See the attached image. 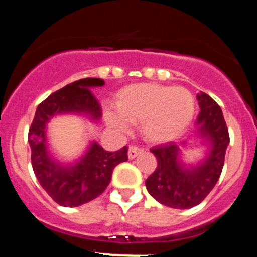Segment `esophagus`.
<instances>
[{
  "label": "esophagus",
  "mask_w": 257,
  "mask_h": 257,
  "mask_svg": "<svg viewBox=\"0 0 257 257\" xmlns=\"http://www.w3.org/2000/svg\"><path fill=\"white\" fill-rule=\"evenodd\" d=\"M142 152L143 149L140 148V147H138V145H131L130 148H128V158L133 160V158H135L136 156H139Z\"/></svg>",
  "instance_id": "34e87169"
}]
</instances>
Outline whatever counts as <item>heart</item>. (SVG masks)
Here are the masks:
<instances>
[{
	"label": "heart",
	"mask_w": 257,
	"mask_h": 257,
	"mask_svg": "<svg viewBox=\"0 0 257 257\" xmlns=\"http://www.w3.org/2000/svg\"><path fill=\"white\" fill-rule=\"evenodd\" d=\"M114 110H105L104 119L117 133H126L128 123H139L145 140L161 144L176 139L189 126L196 103L181 87L138 83L126 86L117 94Z\"/></svg>",
	"instance_id": "1"
}]
</instances>
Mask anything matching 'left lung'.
I'll list each match as a JSON object with an SVG mask.
<instances>
[{
	"label": "left lung",
	"instance_id": "1",
	"mask_svg": "<svg viewBox=\"0 0 257 257\" xmlns=\"http://www.w3.org/2000/svg\"><path fill=\"white\" fill-rule=\"evenodd\" d=\"M199 112L197 131L210 144L206 158L194 167L180 161V149L167 143L151 149L157 167L145 180V187L156 201L171 208H190L199 205L213 189L221 175L229 144V131L219 104L205 92L197 94Z\"/></svg>",
	"mask_w": 257,
	"mask_h": 257
}]
</instances>
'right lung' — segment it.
<instances>
[{"label":"right lung","instance_id":"obj_1","mask_svg":"<svg viewBox=\"0 0 257 257\" xmlns=\"http://www.w3.org/2000/svg\"><path fill=\"white\" fill-rule=\"evenodd\" d=\"M103 85L100 78H82L60 88L38 105L29 128L28 142L36 178L47 194L64 207H77L100 196L110 183L115 166L128 160L127 147L108 152L96 142H92L86 154L73 165H60L47 152L46 124L52 115L79 113L92 121L100 119L101 106L90 88Z\"/></svg>","mask_w":257,"mask_h":257}]
</instances>
